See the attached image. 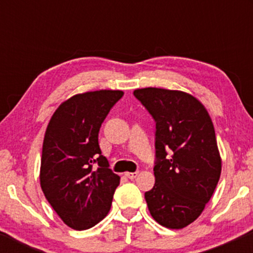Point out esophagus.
<instances>
[{"label": "esophagus", "mask_w": 253, "mask_h": 253, "mask_svg": "<svg viewBox=\"0 0 253 253\" xmlns=\"http://www.w3.org/2000/svg\"><path fill=\"white\" fill-rule=\"evenodd\" d=\"M126 177H128L129 180H133V178H136L137 177V175H138V171H136V172H126Z\"/></svg>", "instance_id": "esophagus-1"}]
</instances>
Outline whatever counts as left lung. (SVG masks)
<instances>
[{"label": "left lung", "mask_w": 253, "mask_h": 253, "mask_svg": "<svg viewBox=\"0 0 253 253\" xmlns=\"http://www.w3.org/2000/svg\"><path fill=\"white\" fill-rule=\"evenodd\" d=\"M133 95L155 121V183L144 193L148 209L160 225L182 229L201 215L220 177L213 122L183 91L143 88Z\"/></svg>", "instance_id": "left-lung-1"}]
</instances>
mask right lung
Returning a JSON list of instances; mask_svg holds the SVG:
<instances>
[{"label": "right lung", "instance_id": "right-lung-1", "mask_svg": "<svg viewBox=\"0 0 253 253\" xmlns=\"http://www.w3.org/2000/svg\"><path fill=\"white\" fill-rule=\"evenodd\" d=\"M121 90L77 94L51 117L42 144L40 185L66 225L85 230L109 213L120 176L101 155L99 131Z\"/></svg>", "mask_w": 253, "mask_h": 253}]
</instances>
